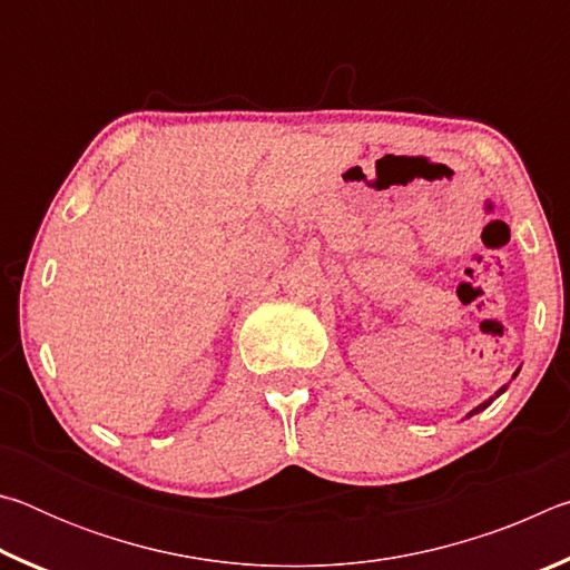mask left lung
<instances>
[{
    "label": "left lung",
    "instance_id": "left-lung-1",
    "mask_svg": "<svg viewBox=\"0 0 570 570\" xmlns=\"http://www.w3.org/2000/svg\"><path fill=\"white\" fill-rule=\"evenodd\" d=\"M518 372H520V370H518ZM518 372H515V374H513V380H515V377H518ZM505 390H508V384H503V387H500V390H498V392H495V394H493V397H488V400H485V402H480V404H478V407H475V410H470V414H468V417H472V414H478V412H482V410H485V407H490V404H493V400H495V397H500V394H503V392H505Z\"/></svg>",
    "mask_w": 570,
    "mask_h": 570
}]
</instances>
